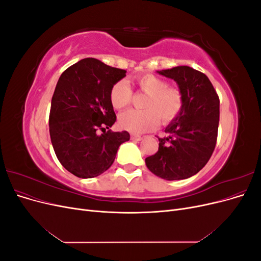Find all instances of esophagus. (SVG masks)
I'll list each match as a JSON object with an SVG mask.
<instances>
[{
  "instance_id": "34e87169",
  "label": "esophagus",
  "mask_w": 261,
  "mask_h": 261,
  "mask_svg": "<svg viewBox=\"0 0 261 261\" xmlns=\"http://www.w3.org/2000/svg\"><path fill=\"white\" fill-rule=\"evenodd\" d=\"M130 139H133V140H136V141H140L141 139H143V137L141 136H139V135H130Z\"/></svg>"
}]
</instances>
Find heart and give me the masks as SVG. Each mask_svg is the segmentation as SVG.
Masks as SVG:
<instances>
[{
	"label": "heart",
	"mask_w": 261,
	"mask_h": 261,
	"mask_svg": "<svg viewBox=\"0 0 261 261\" xmlns=\"http://www.w3.org/2000/svg\"><path fill=\"white\" fill-rule=\"evenodd\" d=\"M138 90L147 93L141 107L144 110H129L118 116V126L133 134L153 129L160 122L164 125L175 120L184 109V94L177 86L153 74H144L135 78ZM133 97L129 85L118 81L110 90V102L116 110L128 107Z\"/></svg>",
	"instance_id": "heart-1"
}]
</instances>
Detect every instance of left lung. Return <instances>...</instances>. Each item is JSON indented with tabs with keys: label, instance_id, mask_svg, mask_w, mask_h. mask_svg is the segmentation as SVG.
<instances>
[{
	"label": "left lung",
	"instance_id": "obj_1",
	"mask_svg": "<svg viewBox=\"0 0 261 261\" xmlns=\"http://www.w3.org/2000/svg\"><path fill=\"white\" fill-rule=\"evenodd\" d=\"M175 81L184 94V109L159 138V149L146 158L147 168L167 180L197 174L209 161L218 137L220 100L209 78L189 66L159 70Z\"/></svg>",
	"mask_w": 261,
	"mask_h": 261
}]
</instances>
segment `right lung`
<instances>
[{
    "label": "right lung",
    "mask_w": 261,
    "mask_h": 261,
    "mask_svg": "<svg viewBox=\"0 0 261 261\" xmlns=\"http://www.w3.org/2000/svg\"><path fill=\"white\" fill-rule=\"evenodd\" d=\"M125 76L124 69L87 58L65 69L55 87L51 143L61 164L77 177L102 174L114 162L118 147L129 140L128 132L106 130L116 121L110 90Z\"/></svg>",
    "instance_id": "1"
}]
</instances>
